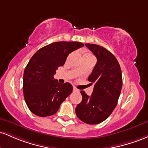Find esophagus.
Instances as JSON below:
<instances>
[{"label":"esophagus","instance_id":"34e87169","mask_svg":"<svg viewBox=\"0 0 148 148\" xmlns=\"http://www.w3.org/2000/svg\"><path fill=\"white\" fill-rule=\"evenodd\" d=\"M73 91H74V92H79V89H77L76 87H73Z\"/></svg>","mask_w":148,"mask_h":148}]
</instances>
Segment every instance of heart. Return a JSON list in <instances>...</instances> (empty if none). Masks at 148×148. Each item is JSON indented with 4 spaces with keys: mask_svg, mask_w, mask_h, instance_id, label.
Listing matches in <instances>:
<instances>
[{
    "mask_svg": "<svg viewBox=\"0 0 148 148\" xmlns=\"http://www.w3.org/2000/svg\"><path fill=\"white\" fill-rule=\"evenodd\" d=\"M89 55H90V54H89Z\"/></svg>",
    "mask_w": 148,
    "mask_h": 148,
    "instance_id": "heart-1",
    "label": "heart"
}]
</instances>
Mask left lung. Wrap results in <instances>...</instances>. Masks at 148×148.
<instances>
[{
  "label": "left lung",
  "mask_w": 148,
  "mask_h": 148,
  "mask_svg": "<svg viewBox=\"0 0 148 148\" xmlns=\"http://www.w3.org/2000/svg\"><path fill=\"white\" fill-rule=\"evenodd\" d=\"M97 59L88 80L94 84L91 96L81 91L82 100L77 106V117L89 124L106 120L115 108L122 87V71L118 61L108 49L95 44H85Z\"/></svg>",
  "instance_id": "1"
}]
</instances>
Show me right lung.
<instances>
[{
    "label": "right lung",
    "mask_w": 148,
    "mask_h": 148,
    "mask_svg": "<svg viewBox=\"0 0 148 148\" xmlns=\"http://www.w3.org/2000/svg\"><path fill=\"white\" fill-rule=\"evenodd\" d=\"M79 42H55L38 50L26 66L23 92L31 112L39 117L55 114L73 92L69 82L61 84L54 78L56 71L65 64L70 53L82 47Z\"/></svg>",
    "instance_id": "1"
}]
</instances>
